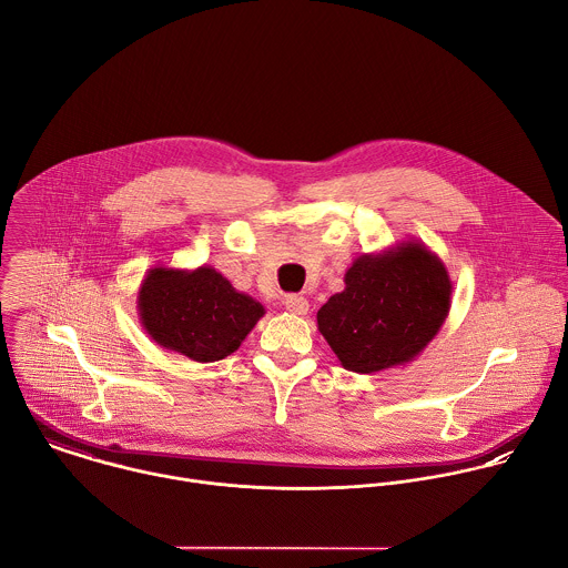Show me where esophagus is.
<instances>
[{
	"label": "esophagus",
	"instance_id": "1",
	"mask_svg": "<svg viewBox=\"0 0 568 568\" xmlns=\"http://www.w3.org/2000/svg\"><path fill=\"white\" fill-rule=\"evenodd\" d=\"M285 310L296 316H305L310 310V303H307V298H303L298 294H290V296H285Z\"/></svg>",
	"mask_w": 568,
	"mask_h": 568
}]
</instances>
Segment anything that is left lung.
Returning <instances> with one entry per match:
<instances>
[{"label":"left lung","instance_id":"left-lung-1","mask_svg":"<svg viewBox=\"0 0 568 568\" xmlns=\"http://www.w3.org/2000/svg\"><path fill=\"white\" fill-rule=\"evenodd\" d=\"M452 290L440 256L409 239L352 263L345 290L316 314L318 332L349 372L376 374L407 365L440 332Z\"/></svg>","mask_w":568,"mask_h":568}]
</instances>
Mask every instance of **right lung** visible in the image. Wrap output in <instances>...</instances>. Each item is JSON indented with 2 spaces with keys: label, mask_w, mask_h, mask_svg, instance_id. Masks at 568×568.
<instances>
[{
  "label": "right lung",
  "mask_w": 568,
  "mask_h": 568,
  "mask_svg": "<svg viewBox=\"0 0 568 568\" xmlns=\"http://www.w3.org/2000/svg\"><path fill=\"white\" fill-rule=\"evenodd\" d=\"M136 312L159 347L194 363H214L241 347L265 307L234 290L210 265L196 270L154 265L141 281Z\"/></svg>",
  "instance_id": "1"
}]
</instances>
